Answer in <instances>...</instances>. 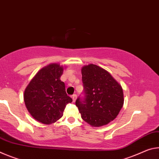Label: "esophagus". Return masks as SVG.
<instances>
[{"label": "esophagus", "instance_id": "obj_1", "mask_svg": "<svg viewBox=\"0 0 159 159\" xmlns=\"http://www.w3.org/2000/svg\"><path fill=\"white\" fill-rule=\"evenodd\" d=\"M72 101H73V102H75V101H76V99H77V95L76 94H73L72 96Z\"/></svg>", "mask_w": 159, "mask_h": 159}]
</instances>
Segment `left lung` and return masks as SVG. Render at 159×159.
I'll return each mask as SVG.
<instances>
[{"label": "left lung", "mask_w": 159, "mask_h": 159, "mask_svg": "<svg viewBox=\"0 0 159 159\" xmlns=\"http://www.w3.org/2000/svg\"><path fill=\"white\" fill-rule=\"evenodd\" d=\"M82 75L84 89L75 101L82 118L93 127L107 125L123 106L121 86L109 72L93 64L83 67Z\"/></svg>", "instance_id": "left-lung-1"}]
</instances>
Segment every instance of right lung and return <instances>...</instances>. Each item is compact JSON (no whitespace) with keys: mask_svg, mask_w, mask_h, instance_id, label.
<instances>
[{"mask_svg":"<svg viewBox=\"0 0 159 159\" xmlns=\"http://www.w3.org/2000/svg\"><path fill=\"white\" fill-rule=\"evenodd\" d=\"M63 68L53 63L40 70L26 88L24 100L28 111L41 123H53L63 115L67 103L65 83L60 80Z\"/></svg>","mask_w":159,"mask_h":159,"instance_id":"obj_1","label":"right lung"}]
</instances>
